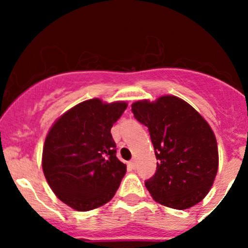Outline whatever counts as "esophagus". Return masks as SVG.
Wrapping results in <instances>:
<instances>
[{
    "label": "esophagus",
    "mask_w": 248,
    "mask_h": 248,
    "mask_svg": "<svg viewBox=\"0 0 248 248\" xmlns=\"http://www.w3.org/2000/svg\"><path fill=\"white\" fill-rule=\"evenodd\" d=\"M130 166H132V168H133V169H136V167H138V164H136V161L135 160H132V161H130Z\"/></svg>",
    "instance_id": "esophagus-1"
}]
</instances>
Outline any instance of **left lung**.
<instances>
[{"label": "left lung", "mask_w": 248, "mask_h": 248, "mask_svg": "<svg viewBox=\"0 0 248 248\" xmlns=\"http://www.w3.org/2000/svg\"><path fill=\"white\" fill-rule=\"evenodd\" d=\"M135 119L148 127L156 172L144 182L157 203L177 210L199 203L218 171L217 140L210 124L187 102L175 95L132 105Z\"/></svg>", "instance_id": "left-lung-1"}]
</instances>
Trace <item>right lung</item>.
<instances>
[{
  "label": "right lung",
  "instance_id": "right-lung-1",
  "mask_svg": "<svg viewBox=\"0 0 248 248\" xmlns=\"http://www.w3.org/2000/svg\"><path fill=\"white\" fill-rule=\"evenodd\" d=\"M128 105L90 99L57 119L43 147L42 167L52 191L77 211L109 202L127 171L116 157L110 128Z\"/></svg>",
  "mask_w": 248,
  "mask_h": 248
}]
</instances>
